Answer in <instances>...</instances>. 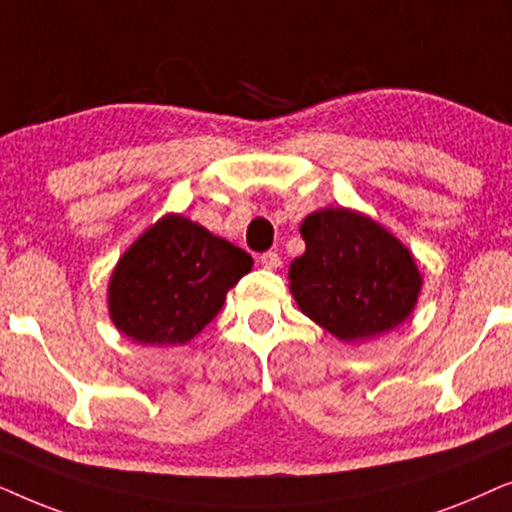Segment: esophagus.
<instances>
[{
	"mask_svg": "<svg viewBox=\"0 0 512 512\" xmlns=\"http://www.w3.org/2000/svg\"><path fill=\"white\" fill-rule=\"evenodd\" d=\"M260 264L264 269H269V271H274V269H278L281 267V257H278V252H274V250H269V252H264V255L260 257Z\"/></svg>",
	"mask_w": 512,
	"mask_h": 512,
	"instance_id": "34e87169",
	"label": "esophagus"
}]
</instances>
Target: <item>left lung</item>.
Listing matches in <instances>:
<instances>
[{
  "label": "left lung",
  "instance_id": "obj_1",
  "mask_svg": "<svg viewBox=\"0 0 512 512\" xmlns=\"http://www.w3.org/2000/svg\"><path fill=\"white\" fill-rule=\"evenodd\" d=\"M299 231L306 250L288 276L304 316L342 342H363L405 323L424 281L391 231L349 208L311 213Z\"/></svg>",
  "mask_w": 512,
  "mask_h": 512
}]
</instances>
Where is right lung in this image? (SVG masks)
<instances>
[{"mask_svg": "<svg viewBox=\"0 0 512 512\" xmlns=\"http://www.w3.org/2000/svg\"><path fill=\"white\" fill-rule=\"evenodd\" d=\"M252 257L182 215H166L124 252L109 278V318L138 344H187L220 313Z\"/></svg>", "mask_w": 512, "mask_h": 512, "instance_id": "1", "label": "right lung"}]
</instances>
